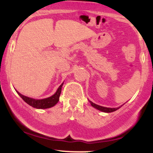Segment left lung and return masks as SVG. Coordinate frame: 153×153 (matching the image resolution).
I'll use <instances>...</instances> for the list:
<instances>
[{
	"label": "left lung",
	"mask_w": 153,
	"mask_h": 153,
	"mask_svg": "<svg viewBox=\"0 0 153 153\" xmlns=\"http://www.w3.org/2000/svg\"><path fill=\"white\" fill-rule=\"evenodd\" d=\"M89 103L91 104V105H92L93 107L96 108V109H98V110H101L102 111V112H114V111L117 110V109H119L120 107H118V108H107V107H104V106H99V105H97V104H94V103H92V101H89Z\"/></svg>",
	"instance_id": "1"
}]
</instances>
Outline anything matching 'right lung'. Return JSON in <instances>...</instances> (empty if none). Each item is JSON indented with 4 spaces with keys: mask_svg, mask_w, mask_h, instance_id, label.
<instances>
[{
    "mask_svg": "<svg viewBox=\"0 0 153 153\" xmlns=\"http://www.w3.org/2000/svg\"><path fill=\"white\" fill-rule=\"evenodd\" d=\"M63 84H64V83H63ZM63 84H61V85H60L58 89H57L56 92H55L52 96L49 97V98H44V99H33V98H29V97L24 96V95H21V94L19 93L18 91H17V92H18V95L21 96V98H22L27 104L32 106V107L37 108V109H47V108H50L52 107V106H55V104L58 102L60 95H61V87H62Z\"/></svg>",
    "mask_w": 153,
    "mask_h": 153,
    "instance_id": "1",
    "label": "right lung"
}]
</instances>
